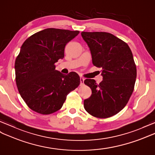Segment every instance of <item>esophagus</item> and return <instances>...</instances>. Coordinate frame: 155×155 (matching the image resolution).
<instances>
[{"instance_id":"obj_1","label":"esophagus","mask_w":155,"mask_h":155,"mask_svg":"<svg viewBox=\"0 0 155 155\" xmlns=\"http://www.w3.org/2000/svg\"><path fill=\"white\" fill-rule=\"evenodd\" d=\"M84 78L81 77L80 78V85H84Z\"/></svg>"}]
</instances>
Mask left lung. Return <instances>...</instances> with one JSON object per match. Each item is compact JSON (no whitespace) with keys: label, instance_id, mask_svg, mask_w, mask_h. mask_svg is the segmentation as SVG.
I'll return each instance as SVG.
<instances>
[{"label":"left lung","instance_id":"8db88e82","mask_svg":"<svg viewBox=\"0 0 155 155\" xmlns=\"http://www.w3.org/2000/svg\"><path fill=\"white\" fill-rule=\"evenodd\" d=\"M89 47L94 66L101 68L103 81L98 85L91 79L84 84L92 91L84 100V108L97 118H107L121 111L134 91L136 66L126 43L107 32H81Z\"/></svg>","mask_w":155,"mask_h":155}]
</instances>
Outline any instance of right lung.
Wrapping results in <instances>:
<instances>
[{"mask_svg": "<svg viewBox=\"0 0 155 155\" xmlns=\"http://www.w3.org/2000/svg\"><path fill=\"white\" fill-rule=\"evenodd\" d=\"M80 31L48 28L33 34L21 45L15 61L18 91L32 110L50 114L60 110L66 97L80 84L74 71L64 75L54 64L64 57L66 45Z\"/></svg>", "mask_w": 155, "mask_h": 155, "instance_id": "1", "label": "right lung"}]
</instances>
